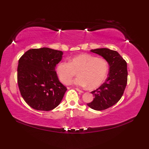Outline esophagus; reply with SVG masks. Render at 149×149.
I'll return each instance as SVG.
<instances>
[{
  "label": "esophagus",
  "instance_id": "esophagus-1",
  "mask_svg": "<svg viewBox=\"0 0 149 149\" xmlns=\"http://www.w3.org/2000/svg\"><path fill=\"white\" fill-rule=\"evenodd\" d=\"M76 91H78V92H79V93H83V91H82V90H80L79 89H78V88H76Z\"/></svg>",
  "mask_w": 149,
  "mask_h": 149
}]
</instances>
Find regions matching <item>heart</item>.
<instances>
[{
  "label": "heart",
  "mask_w": 149,
  "mask_h": 149,
  "mask_svg": "<svg viewBox=\"0 0 149 149\" xmlns=\"http://www.w3.org/2000/svg\"><path fill=\"white\" fill-rule=\"evenodd\" d=\"M108 70L106 60L102 57H95L87 53L79 54L68 61H61L56 67V72L60 81L71 84L78 72V77L74 84L80 87L88 86L89 89L96 88L104 80Z\"/></svg>",
  "instance_id": "b5f03b06"
}]
</instances>
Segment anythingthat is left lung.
<instances>
[{
    "mask_svg": "<svg viewBox=\"0 0 149 149\" xmlns=\"http://www.w3.org/2000/svg\"><path fill=\"white\" fill-rule=\"evenodd\" d=\"M102 56L109 65L108 77L96 90L91 92L94 98L88 106L96 111L105 110L118 102L123 96L127 83V63L118 52L108 48L91 49Z\"/></svg>",
    "mask_w": 149,
    "mask_h": 149,
    "instance_id": "obj_1",
    "label": "left lung"
}]
</instances>
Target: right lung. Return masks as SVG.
Listing matches in <instances>:
<instances>
[{"instance_id": "add662e5", "label": "right lung", "mask_w": 149, "mask_h": 149, "mask_svg": "<svg viewBox=\"0 0 149 149\" xmlns=\"http://www.w3.org/2000/svg\"><path fill=\"white\" fill-rule=\"evenodd\" d=\"M63 52L49 48H33L19 60L17 82L24 101L33 109L48 111L60 104L66 91L55 71Z\"/></svg>"}]
</instances>
